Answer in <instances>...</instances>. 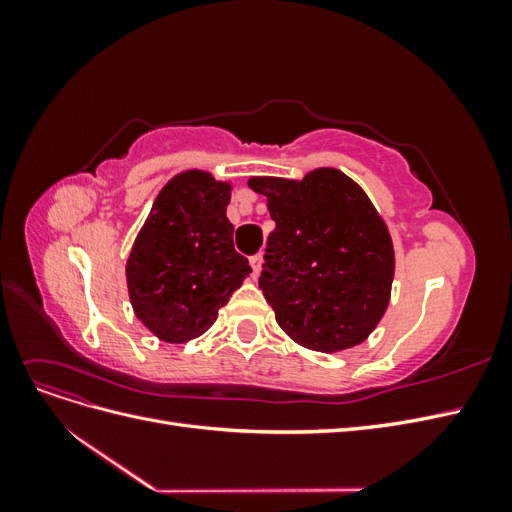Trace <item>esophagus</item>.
I'll list each match as a JSON object with an SVG mask.
<instances>
[{"label": "esophagus", "instance_id": "esophagus-1", "mask_svg": "<svg viewBox=\"0 0 512 512\" xmlns=\"http://www.w3.org/2000/svg\"><path fill=\"white\" fill-rule=\"evenodd\" d=\"M250 265H252V269H254V275H258L260 265H262V254H254V256H250Z\"/></svg>", "mask_w": 512, "mask_h": 512}]
</instances>
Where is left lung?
I'll list each match as a JSON object with an SVG mask.
<instances>
[{
	"label": "left lung",
	"instance_id": "8db88e82",
	"mask_svg": "<svg viewBox=\"0 0 512 512\" xmlns=\"http://www.w3.org/2000/svg\"><path fill=\"white\" fill-rule=\"evenodd\" d=\"M275 230L267 239L258 286L277 324L318 352L361 344L391 297V235L367 194L335 168L301 181L254 177Z\"/></svg>",
	"mask_w": 512,
	"mask_h": 512
}]
</instances>
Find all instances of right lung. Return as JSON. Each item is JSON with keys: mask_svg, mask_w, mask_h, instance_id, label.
Returning <instances> with one entry per match:
<instances>
[{"mask_svg": "<svg viewBox=\"0 0 512 512\" xmlns=\"http://www.w3.org/2000/svg\"><path fill=\"white\" fill-rule=\"evenodd\" d=\"M228 203V183L188 170L166 183L138 232L126 267L130 301L164 342L203 335L252 273L232 245Z\"/></svg>", "mask_w": 512, "mask_h": 512, "instance_id": "1", "label": "right lung"}]
</instances>
